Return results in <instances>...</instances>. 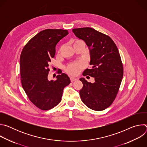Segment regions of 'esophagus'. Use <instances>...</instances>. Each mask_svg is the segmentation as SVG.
Wrapping results in <instances>:
<instances>
[{"mask_svg":"<svg viewBox=\"0 0 147 147\" xmlns=\"http://www.w3.org/2000/svg\"><path fill=\"white\" fill-rule=\"evenodd\" d=\"M70 81H71V82H73V81H74L77 80V78H76V77H70Z\"/></svg>","mask_w":147,"mask_h":147,"instance_id":"34e87169","label":"esophagus"}]
</instances>
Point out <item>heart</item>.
Here are the masks:
<instances>
[{
    "label": "heart",
    "instance_id": "1",
    "mask_svg": "<svg viewBox=\"0 0 147 147\" xmlns=\"http://www.w3.org/2000/svg\"><path fill=\"white\" fill-rule=\"evenodd\" d=\"M76 42H83L81 40H77ZM74 42V43H75ZM85 63L84 62L82 61H78L76 62H73L68 65L66 68V71L70 75L76 76L85 67Z\"/></svg>",
    "mask_w": 147,
    "mask_h": 147
}]
</instances>
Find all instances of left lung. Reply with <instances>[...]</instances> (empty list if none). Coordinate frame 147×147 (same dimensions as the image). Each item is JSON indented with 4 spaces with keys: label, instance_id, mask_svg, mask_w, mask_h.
I'll return each mask as SVG.
<instances>
[{
    "label": "left lung",
    "instance_id": "obj_1",
    "mask_svg": "<svg viewBox=\"0 0 147 147\" xmlns=\"http://www.w3.org/2000/svg\"><path fill=\"white\" fill-rule=\"evenodd\" d=\"M72 31L77 37L86 42L90 49L92 67L87 69L82 75L95 78L94 83L84 78L80 79L83 84L80 90L81 99L91 109L103 111L115 99L123 76L118 49L111 37L92 28H74Z\"/></svg>",
    "mask_w": 147,
    "mask_h": 147
}]
</instances>
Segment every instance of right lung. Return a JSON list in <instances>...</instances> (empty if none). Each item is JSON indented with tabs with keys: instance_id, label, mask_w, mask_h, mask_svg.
I'll list each match as a JSON object with an SVG mask.
<instances>
[{
	"instance_id": "1",
	"label": "right lung",
	"mask_w": 147,
	"mask_h": 147,
	"mask_svg": "<svg viewBox=\"0 0 147 147\" xmlns=\"http://www.w3.org/2000/svg\"><path fill=\"white\" fill-rule=\"evenodd\" d=\"M68 34L67 30L61 29L42 31L28 42L21 53L22 87L30 100L41 110L48 111L57 105L64 88L70 83L68 76L61 71L57 72L56 80L48 78L55 47Z\"/></svg>"
}]
</instances>
